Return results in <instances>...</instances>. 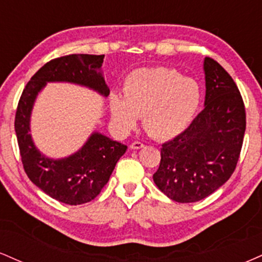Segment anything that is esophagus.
<instances>
[{
  "label": "esophagus",
  "instance_id": "obj_1",
  "mask_svg": "<svg viewBox=\"0 0 262 262\" xmlns=\"http://www.w3.org/2000/svg\"><path fill=\"white\" fill-rule=\"evenodd\" d=\"M141 148H144V144L141 143V141H133V143L130 144V149H134V150H137V149H141Z\"/></svg>",
  "mask_w": 262,
  "mask_h": 262
}]
</instances>
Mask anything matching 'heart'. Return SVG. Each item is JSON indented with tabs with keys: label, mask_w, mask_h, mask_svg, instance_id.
<instances>
[{
	"label": "heart",
	"mask_w": 262,
	"mask_h": 262,
	"mask_svg": "<svg viewBox=\"0 0 262 262\" xmlns=\"http://www.w3.org/2000/svg\"><path fill=\"white\" fill-rule=\"evenodd\" d=\"M201 102L197 81L169 68L139 69L125 80L124 97L111 96L114 123L123 130L143 116L145 130L156 139H170L191 124Z\"/></svg>",
	"instance_id": "b5f03b06"
}]
</instances>
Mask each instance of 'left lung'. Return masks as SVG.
<instances>
[{"instance_id":"obj_1","label":"left lung","mask_w":262,"mask_h":262,"mask_svg":"<svg viewBox=\"0 0 262 262\" xmlns=\"http://www.w3.org/2000/svg\"><path fill=\"white\" fill-rule=\"evenodd\" d=\"M204 110L181 134L162 144L155 185L170 200L192 203L208 197L235 170L246 128L236 83L214 59H204Z\"/></svg>"}]
</instances>
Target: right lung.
Masks as SVG:
<instances>
[{"mask_svg": "<svg viewBox=\"0 0 262 262\" xmlns=\"http://www.w3.org/2000/svg\"><path fill=\"white\" fill-rule=\"evenodd\" d=\"M104 55L70 54L47 62L28 81L18 102L16 129L23 169L29 180L54 200L70 206L83 204L98 196L110 180L117 161L127 145L93 133L76 154L61 160L45 158L33 144L29 117L38 92L49 81H69L110 95L103 76L98 73Z\"/></svg>", "mask_w": 262, "mask_h": 262, "instance_id": "add662e5", "label": "right lung"}]
</instances>
